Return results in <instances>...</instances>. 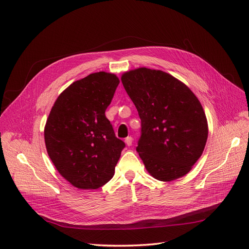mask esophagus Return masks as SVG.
Returning <instances> with one entry per match:
<instances>
[{
  "label": "esophagus",
  "instance_id": "esophagus-1",
  "mask_svg": "<svg viewBox=\"0 0 249 249\" xmlns=\"http://www.w3.org/2000/svg\"><path fill=\"white\" fill-rule=\"evenodd\" d=\"M124 142H125V144H126L127 146H131V145H132V142H133V138H132V137H126L125 140H124Z\"/></svg>",
  "mask_w": 249,
  "mask_h": 249
}]
</instances>
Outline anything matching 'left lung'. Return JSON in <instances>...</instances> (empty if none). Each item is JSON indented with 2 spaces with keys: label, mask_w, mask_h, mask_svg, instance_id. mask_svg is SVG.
Returning <instances> with one entry per match:
<instances>
[{
  "label": "left lung",
  "mask_w": 249,
  "mask_h": 249,
  "mask_svg": "<svg viewBox=\"0 0 249 249\" xmlns=\"http://www.w3.org/2000/svg\"><path fill=\"white\" fill-rule=\"evenodd\" d=\"M122 82L141 119L136 150L147 172L162 182L186 176L208 139V120L196 95L170 73L146 67L124 72Z\"/></svg>",
  "instance_id": "left-lung-1"
}]
</instances>
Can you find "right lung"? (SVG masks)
I'll use <instances>...</instances> for the list:
<instances>
[{"instance_id": "1", "label": "right lung", "mask_w": 249, "mask_h": 249, "mask_svg": "<svg viewBox=\"0 0 249 249\" xmlns=\"http://www.w3.org/2000/svg\"><path fill=\"white\" fill-rule=\"evenodd\" d=\"M119 84L116 74L99 71L74 81L57 97L44 126L47 152L73 187L97 189L114 176L124 143L105 115Z\"/></svg>"}]
</instances>
